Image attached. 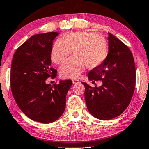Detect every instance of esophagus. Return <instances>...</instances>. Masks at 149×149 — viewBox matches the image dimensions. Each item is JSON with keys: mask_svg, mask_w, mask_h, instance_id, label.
I'll return each mask as SVG.
<instances>
[{"mask_svg": "<svg viewBox=\"0 0 149 149\" xmlns=\"http://www.w3.org/2000/svg\"><path fill=\"white\" fill-rule=\"evenodd\" d=\"M72 82H73V84H78V83L80 82H79V80H77V79H73V80H72Z\"/></svg>", "mask_w": 149, "mask_h": 149, "instance_id": "34e87169", "label": "esophagus"}]
</instances>
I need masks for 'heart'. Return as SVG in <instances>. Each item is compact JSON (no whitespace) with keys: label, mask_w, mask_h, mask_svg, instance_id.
Here are the masks:
<instances>
[{"label":"heart","mask_w":149,"mask_h":149,"mask_svg":"<svg viewBox=\"0 0 149 149\" xmlns=\"http://www.w3.org/2000/svg\"><path fill=\"white\" fill-rule=\"evenodd\" d=\"M70 60L60 69L63 78H76L82 72L85 67L93 69L98 67L106 58L108 46L106 41L100 35L91 32H75L62 39L55 41L51 51L52 61L62 65L71 55Z\"/></svg>","instance_id":"b5f03b06"}]
</instances>
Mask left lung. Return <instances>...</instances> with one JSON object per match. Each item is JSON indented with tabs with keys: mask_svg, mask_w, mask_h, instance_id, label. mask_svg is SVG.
I'll use <instances>...</instances> for the list:
<instances>
[{
	"mask_svg": "<svg viewBox=\"0 0 149 149\" xmlns=\"http://www.w3.org/2000/svg\"><path fill=\"white\" fill-rule=\"evenodd\" d=\"M108 45L104 62L88 73L89 80H102V86L92 87L82 82L88 110L94 117L103 120L116 117L125 110L136 86V67L132 52L110 33Z\"/></svg>",
	"mask_w": 149,
	"mask_h": 149,
	"instance_id": "1",
	"label": "left lung"
}]
</instances>
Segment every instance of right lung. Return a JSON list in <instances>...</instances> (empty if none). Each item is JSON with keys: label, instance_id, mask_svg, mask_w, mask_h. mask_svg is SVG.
Here are the masks:
<instances>
[{"label": "right lung", "instance_id": "1", "mask_svg": "<svg viewBox=\"0 0 149 149\" xmlns=\"http://www.w3.org/2000/svg\"><path fill=\"white\" fill-rule=\"evenodd\" d=\"M56 32L33 35L15 52L11 63V88L14 100L26 116L42 123L61 117L66 106V95L72 81L47 84L57 71L51 67V51Z\"/></svg>", "mask_w": 149, "mask_h": 149}]
</instances>
